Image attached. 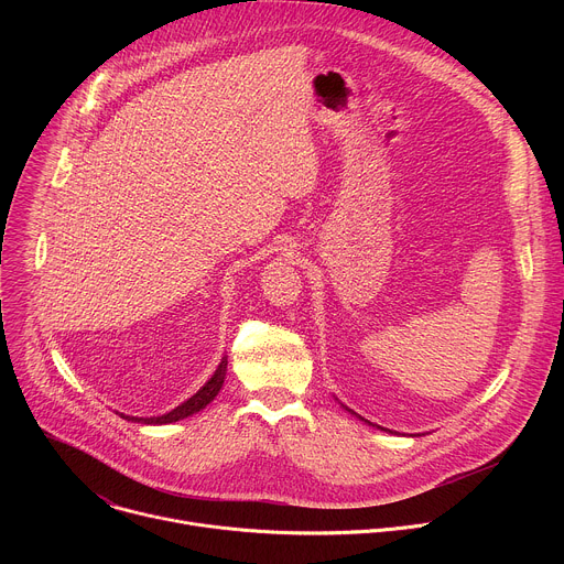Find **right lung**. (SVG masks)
<instances>
[{
    "label": "right lung",
    "mask_w": 564,
    "mask_h": 564,
    "mask_svg": "<svg viewBox=\"0 0 564 564\" xmlns=\"http://www.w3.org/2000/svg\"><path fill=\"white\" fill-rule=\"evenodd\" d=\"M225 370H227V357H223L220 366L216 368V372L212 375V379L194 394L189 397L185 404H181L178 409H174L172 413L167 415H160V417H129V415H122L124 420H131V422H140V424H172V422H178V420H185L194 413H198L200 409H205L209 401L218 394L223 381H225Z\"/></svg>",
    "instance_id": "right-lung-1"
}]
</instances>
